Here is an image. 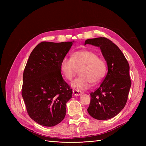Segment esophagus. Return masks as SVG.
<instances>
[{
	"mask_svg": "<svg viewBox=\"0 0 146 146\" xmlns=\"http://www.w3.org/2000/svg\"><path fill=\"white\" fill-rule=\"evenodd\" d=\"M73 94L74 96H81L82 95L83 93V92L79 91V90H73Z\"/></svg>",
	"mask_w": 146,
	"mask_h": 146,
	"instance_id": "esophagus-1",
	"label": "esophagus"
}]
</instances>
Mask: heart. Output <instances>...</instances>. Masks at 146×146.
Here are the masks:
<instances>
[{
  "label": "heart",
  "instance_id": "1",
  "mask_svg": "<svg viewBox=\"0 0 146 146\" xmlns=\"http://www.w3.org/2000/svg\"><path fill=\"white\" fill-rule=\"evenodd\" d=\"M60 67L61 72L68 80H71L80 69V76L73 80L70 85L80 90L89 88L91 83L95 85L100 82L106 71L105 61L98 57L95 52L86 50L75 52L72 58L64 57Z\"/></svg>",
  "mask_w": 146,
  "mask_h": 146
}]
</instances>
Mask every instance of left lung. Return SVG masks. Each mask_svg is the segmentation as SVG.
Segmentation results:
<instances>
[{
    "label": "left lung",
    "instance_id": "left-lung-1",
    "mask_svg": "<svg viewBox=\"0 0 146 146\" xmlns=\"http://www.w3.org/2000/svg\"><path fill=\"white\" fill-rule=\"evenodd\" d=\"M86 44L100 47L107 62L108 72L95 91L91 92L88 112L98 120H108L124 108L131 87L130 66L119 48L106 38L86 39Z\"/></svg>",
    "mask_w": 146,
    "mask_h": 146
}]
</instances>
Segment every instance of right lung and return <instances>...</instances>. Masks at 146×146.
<instances>
[{"mask_svg": "<svg viewBox=\"0 0 146 146\" xmlns=\"http://www.w3.org/2000/svg\"><path fill=\"white\" fill-rule=\"evenodd\" d=\"M73 42L39 43L25 66L22 96L29 115L41 125L55 126L65 117L72 90L61 76L60 65Z\"/></svg>", "mask_w": 146, "mask_h": 146, "instance_id": "1", "label": "right lung"}]
</instances>
